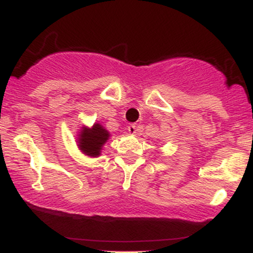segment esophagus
<instances>
[{
	"instance_id": "34e87169",
	"label": "esophagus",
	"mask_w": 253,
	"mask_h": 253,
	"mask_svg": "<svg viewBox=\"0 0 253 253\" xmlns=\"http://www.w3.org/2000/svg\"><path fill=\"white\" fill-rule=\"evenodd\" d=\"M128 132L130 133V134H135V133H136V126H135L134 124L129 125V126H128Z\"/></svg>"
}]
</instances>
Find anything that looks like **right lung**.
Masks as SVG:
<instances>
[{
  "label": "right lung",
  "mask_w": 253,
  "mask_h": 253,
  "mask_svg": "<svg viewBox=\"0 0 253 253\" xmlns=\"http://www.w3.org/2000/svg\"><path fill=\"white\" fill-rule=\"evenodd\" d=\"M78 135L80 138H78L77 143L81 151L90 157L100 156L102 145L109 138V133L98 124H95L92 128L83 127L82 132Z\"/></svg>",
  "instance_id": "1"
}]
</instances>
